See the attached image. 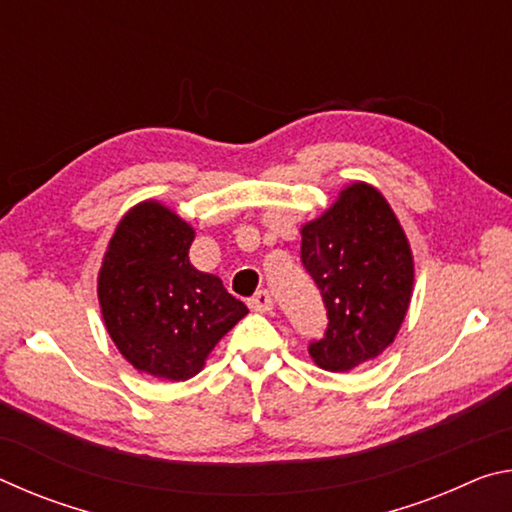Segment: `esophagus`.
<instances>
[{
	"label": "esophagus",
	"instance_id": "1",
	"mask_svg": "<svg viewBox=\"0 0 512 512\" xmlns=\"http://www.w3.org/2000/svg\"><path fill=\"white\" fill-rule=\"evenodd\" d=\"M250 309L253 311H259V314H266V311H271L273 309V298H271V293L268 291H257L253 298H250Z\"/></svg>",
	"mask_w": 512,
	"mask_h": 512
}]
</instances>
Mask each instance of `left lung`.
I'll return each mask as SVG.
<instances>
[{"label":"left lung","instance_id":"obj_1","mask_svg":"<svg viewBox=\"0 0 512 512\" xmlns=\"http://www.w3.org/2000/svg\"><path fill=\"white\" fill-rule=\"evenodd\" d=\"M300 257L327 307V329L309 345L318 368L348 372L395 341L411 305L415 264L393 207L354 180L300 228Z\"/></svg>","mask_w":512,"mask_h":512}]
</instances>
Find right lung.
Segmentation results:
<instances>
[{
	"label": "right lung",
	"mask_w": 512,
	"mask_h": 512,
	"mask_svg": "<svg viewBox=\"0 0 512 512\" xmlns=\"http://www.w3.org/2000/svg\"><path fill=\"white\" fill-rule=\"evenodd\" d=\"M192 225L160 201L131 207L108 241L97 277L103 323L135 370L185 381L203 370L248 314L221 277L189 262Z\"/></svg>",
	"instance_id": "add662e5"
}]
</instances>
